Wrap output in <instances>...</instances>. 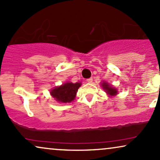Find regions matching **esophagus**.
<instances>
[{
	"mask_svg": "<svg viewBox=\"0 0 160 160\" xmlns=\"http://www.w3.org/2000/svg\"><path fill=\"white\" fill-rule=\"evenodd\" d=\"M92 78H88L86 80V81H87V82H92Z\"/></svg>",
	"mask_w": 160,
	"mask_h": 160,
	"instance_id": "esophagus-1",
	"label": "esophagus"
}]
</instances>
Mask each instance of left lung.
<instances>
[{
    "label": "left lung",
    "instance_id": "obj_1",
    "mask_svg": "<svg viewBox=\"0 0 160 160\" xmlns=\"http://www.w3.org/2000/svg\"><path fill=\"white\" fill-rule=\"evenodd\" d=\"M101 86L109 95L115 96L117 95V93H118L116 88L112 87V86L109 85L108 82H103V83H101Z\"/></svg>",
    "mask_w": 160,
    "mask_h": 160
}]
</instances>
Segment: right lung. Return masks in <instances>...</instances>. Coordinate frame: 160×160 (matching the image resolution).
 Segmentation results:
<instances>
[{
    "label": "right lung",
    "mask_w": 160,
    "mask_h": 160,
    "mask_svg": "<svg viewBox=\"0 0 160 160\" xmlns=\"http://www.w3.org/2000/svg\"><path fill=\"white\" fill-rule=\"evenodd\" d=\"M81 86V82H67L60 86H57L51 89V95L53 98L59 103H70L76 97L77 92Z\"/></svg>",
    "instance_id": "obj_1"
}]
</instances>
